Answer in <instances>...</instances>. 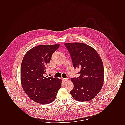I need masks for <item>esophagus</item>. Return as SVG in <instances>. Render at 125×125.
<instances>
[{
  "mask_svg": "<svg viewBox=\"0 0 125 125\" xmlns=\"http://www.w3.org/2000/svg\"><path fill=\"white\" fill-rule=\"evenodd\" d=\"M68 80V78H63V81L64 82H67Z\"/></svg>",
  "mask_w": 125,
  "mask_h": 125,
  "instance_id": "34e87169",
  "label": "esophagus"
}]
</instances>
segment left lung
<instances>
[{
  "instance_id": "1",
  "label": "left lung",
  "mask_w": 125,
  "mask_h": 125,
  "mask_svg": "<svg viewBox=\"0 0 125 125\" xmlns=\"http://www.w3.org/2000/svg\"><path fill=\"white\" fill-rule=\"evenodd\" d=\"M75 69L79 68L80 75L71 78L73 89L70 93L74 99L87 102L96 96L104 81V65L102 58L94 48L80 42L64 43Z\"/></svg>"
}]
</instances>
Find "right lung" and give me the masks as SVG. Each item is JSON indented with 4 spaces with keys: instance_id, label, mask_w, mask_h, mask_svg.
<instances>
[{
    "instance_id": "add662e5",
    "label": "right lung",
    "mask_w": 125,
    "mask_h": 125,
    "mask_svg": "<svg viewBox=\"0 0 125 125\" xmlns=\"http://www.w3.org/2000/svg\"><path fill=\"white\" fill-rule=\"evenodd\" d=\"M60 44L39 45L26 53L20 69L23 90L34 102L48 104L54 101L62 86L61 79L45 76L52 54Z\"/></svg>"
}]
</instances>
